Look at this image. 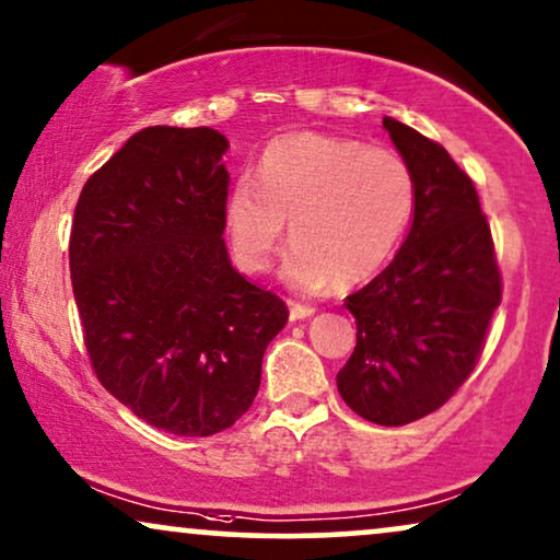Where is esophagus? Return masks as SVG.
Segmentation results:
<instances>
[{
	"instance_id": "esophagus-1",
	"label": "esophagus",
	"mask_w": 560,
	"mask_h": 560,
	"mask_svg": "<svg viewBox=\"0 0 560 560\" xmlns=\"http://www.w3.org/2000/svg\"><path fill=\"white\" fill-rule=\"evenodd\" d=\"M315 307L312 304H300V302H289V319L296 323V319H304V317H312L315 315Z\"/></svg>"
}]
</instances>
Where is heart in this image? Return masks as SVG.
I'll return each mask as SVG.
<instances>
[{"label": "heart", "instance_id": "heart-1", "mask_svg": "<svg viewBox=\"0 0 560 560\" xmlns=\"http://www.w3.org/2000/svg\"><path fill=\"white\" fill-rule=\"evenodd\" d=\"M412 166L392 148L296 132L276 138L256 163V184L230 186L222 225L245 273L271 266L292 235L281 276L296 289L353 287L374 276L415 218Z\"/></svg>", "mask_w": 560, "mask_h": 560}]
</instances>
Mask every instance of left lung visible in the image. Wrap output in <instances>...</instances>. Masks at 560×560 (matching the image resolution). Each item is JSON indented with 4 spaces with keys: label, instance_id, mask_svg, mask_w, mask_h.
Masks as SVG:
<instances>
[{
    "label": "left lung",
    "instance_id": "8db88e82",
    "mask_svg": "<svg viewBox=\"0 0 560 560\" xmlns=\"http://www.w3.org/2000/svg\"><path fill=\"white\" fill-rule=\"evenodd\" d=\"M384 128L412 166L415 218L392 264L346 300L358 332L338 392L363 420L399 428L443 407L471 374L502 276L471 178L399 119L384 117Z\"/></svg>",
    "mask_w": 560,
    "mask_h": 560
}]
</instances>
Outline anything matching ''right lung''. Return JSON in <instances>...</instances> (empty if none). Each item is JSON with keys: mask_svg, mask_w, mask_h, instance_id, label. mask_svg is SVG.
Segmentation results:
<instances>
[{"mask_svg": "<svg viewBox=\"0 0 560 560\" xmlns=\"http://www.w3.org/2000/svg\"><path fill=\"white\" fill-rule=\"evenodd\" d=\"M228 138L155 125L81 189L71 284L92 369L112 397L184 438L228 430L258 394L289 312L230 264Z\"/></svg>", "mask_w": 560, "mask_h": 560, "instance_id": "1", "label": "right lung"}]
</instances>
